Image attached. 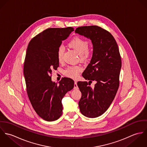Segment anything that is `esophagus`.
Masks as SVG:
<instances>
[{
	"instance_id": "obj_1",
	"label": "esophagus",
	"mask_w": 147,
	"mask_h": 147,
	"mask_svg": "<svg viewBox=\"0 0 147 147\" xmlns=\"http://www.w3.org/2000/svg\"><path fill=\"white\" fill-rule=\"evenodd\" d=\"M74 89H78V85H77V82H76V81H75V84H74Z\"/></svg>"
}]
</instances>
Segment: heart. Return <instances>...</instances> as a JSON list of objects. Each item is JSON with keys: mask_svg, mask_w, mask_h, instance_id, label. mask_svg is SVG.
I'll list each match as a JSON object with an SVG mask.
<instances>
[{"mask_svg": "<svg viewBox=\"0 0 147 147\" xmlns=\"http://www.w3.org/2000/svg\"><path fill=\"white\" fill-rule=\"evenodd\" d=\"M68 46L74 48L80 54V57L82 60L86 59L90 54V51L88 49L89 42L86 40L79 37L74 38L68 43ZM64 48L63 46H60L57 50V56L59 62H62L63 61ZM83 70L80 65H72L68 67L64 72V75L72 79L77 78L80 72Z\"/></svg>", "mask_w": 147, "mask_h": 147, "instance_id": "heart-1", "label": "heart"}]
</instances>
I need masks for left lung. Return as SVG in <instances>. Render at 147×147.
<instances>
[{"mask_svg": "<svg viewBox=\"0 0 147 147\" xmlns=\"http://www.w3.org/2000/svg\"><path fill=\"white\" fill-rule=\"evenodd\" d=\"M75 33L89 38L93 51L90 63L82 76L89 82H78L82 92L79 102L80 112L88 118H96L109 107L119 85L121 57L115 40L110 33L96 26L78 27ZM95 81L93 88L89 83Z\"/></svg>", "mask_w": 147, "mask_h": 147, "instance_id": "left-lung-1", "label": "left lung"}]
</instances>
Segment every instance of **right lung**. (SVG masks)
I'll list each match as a JSON object with an SVG mask.
<instances>
[{
    "mask_svg": "<svg viewBox=\"0 0 147 147\" xmlns=\"http://www.w3.org/2000/svg\"><path fill=\"white\" fill-rule=\"evenodd\" d=\"M74 29L48 28L29 42L24 64L27 94L34 110L46 121L57 120L62 114V100L74 88V81L64 78L59 84L51 81L52 70L59 67L57 50Z\"/></svg>",
    "mask_w": 147,
    "mask_h": 147,
    "instance_id": "obj_1",
    "label": "right lung"
}]
</instances>
